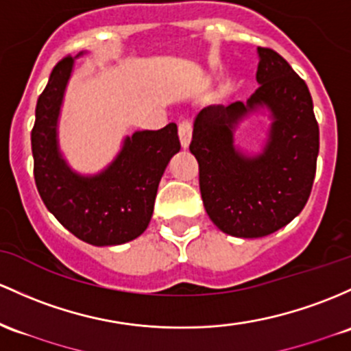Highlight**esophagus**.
I'll use <instances>...</instances> for the list:
<instances>
[{
  "mask_svg": "<svg viewBox=\"0 0 351 351\" xmlns=\"http://www.w3.org/2000/svg\"><path fill=\"white\" fill-rule=\"evenodd\" d=\"M178 134H180V141H182L183 148H188L191 141V123L188 119H182L178 123Z\"/></svg>",
  "mask_w": 351,
  "mask_h": 351,
  "instance_id": "obj_1",
  "label": "esophagus"
}]
</instances>
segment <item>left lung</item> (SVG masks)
<instances>
[{
  "label": "left lung",
  "instance_id": "left-lung-1",
  "mask_svg": "<svg viewBox=\"0 0 351 351\" xmlns=\"http://www.w3.org/2000/svg\"><path fill=\"white\" fill-rule=\"evenodd\" d=\"M258 88L248 101L206 106L196 114L190 152L199 167V191L208 217L232 237L275 233L306 205L317 173L319 130L306 83L288 61L258 48ZM267 106L274 121L260 156L232 145L236 123Z\"/></svg>",
  "mask_w": 351,
  "mask_h": 351
}]
</instances>
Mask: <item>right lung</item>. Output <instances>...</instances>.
Instances as JSON below:
<instances>
[{
  "mask_svg": "<svg viewBox=\"0 0 351 351\" xmlns=\"http://www.w3.org/2000/svg\"><path fill=\"white\" fill-rule=\"evenodd\" d=\"M73 63L71 56L58 61L38 98L32 130L34 183L46 208L76 238L95 246L121 245L140 237L152 219L165 168L182 148L178 128L169 123L156 132L133 133L105 171L75 173L61 156L56 138Z\"/></svg>",
  "mask_w": 351,
  "mask_h": 351,
  "instance_id": "obj_1",
  "label": "right lung"
}]
</instances>
